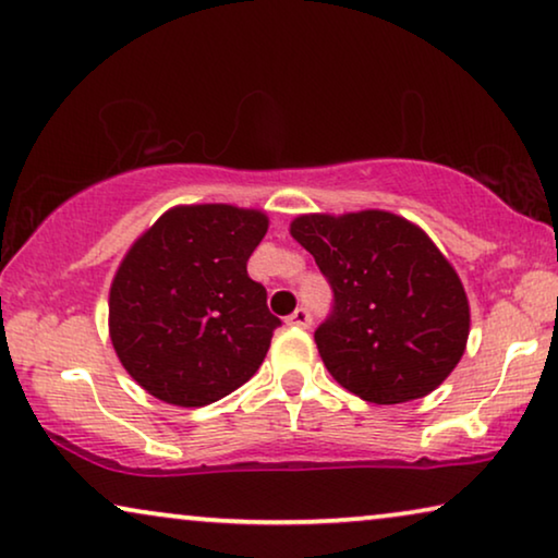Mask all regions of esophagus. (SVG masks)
Returning a JSON list of instances; mask_svg holds the SVG:
<instances>
[{
    "instance_id": "esophagus-1",
    "label": "esophagus",
    "mask_w": 558,
    "mask_h": 558,
    "mask_svg": "<svg viewBox=\"0 0 558 558\" xmlns=\"http://www.w3.org/2000/svg\"><path fill=\"white\" fill-rule=\"evenodd\" d=\"M311 311L308 308H298V311H293L290 313V316L286 318V324L288 326H293V328H308L311 326Z\"/></svg>"
}]
</instances>
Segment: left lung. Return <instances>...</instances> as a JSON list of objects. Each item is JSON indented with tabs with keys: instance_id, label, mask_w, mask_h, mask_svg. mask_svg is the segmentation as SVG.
I'll return each mask as SVG.
<instances>
[{
	"instance_id": "8db88e82",
	"label": "left lung",
	"mask_w": 558,
	"mask_h": 558,
	"mask_svg": "<svg viewBox=\"0 0 558 558\" xmlns=\"http://www.w3.org/2000/svg\"><path fill=\"white\" fill-rule=\"evenodd\" d=\"M290 234L333 290L313 339L343 389L399 404L447 379L465 351L470 308L458 272L420 227L366 209L303 215Z\"/></svg>"
}]
</instances>
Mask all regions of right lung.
<instances>
[{"instance_id":"add662e5","label":"right lung","mask_w":558,"mask_h":558,"mask_svg":"<svg viewBox=\"0 0 558 558\" xmlns=\"http://www.w3.org/2000/svg\"><path fill=\"white\" fill-rule=\"evenodd\" d=\"M268 217L230 204L174 207L133 242L111 286V341L161 402L204 407L242 387L280 318L247 260Z\"/></svg>"}]
</instances>
